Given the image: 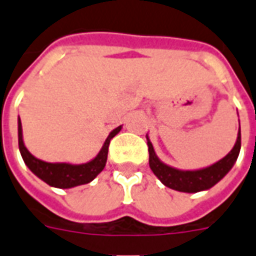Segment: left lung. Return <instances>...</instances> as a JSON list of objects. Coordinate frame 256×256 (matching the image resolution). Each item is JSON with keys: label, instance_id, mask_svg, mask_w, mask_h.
<instances>
[{"label": "left lung", "instance_id": "1", "mask_svg": "<svg viewBox=\"0 0 256 256\" xmlns=\"http://www.w3.org/2000/svg\"><path fill=\"white\" fill-rule=\"evenodd\" d=\"M146 138H147L150 152V167L154 174L164 186L176 192H184V193H198L202 190L210 189L217 182H220L236 163L240 147H242V135H240L239 126L234 148L218 162L213 163L208 167H204V168H198V170H180V168L163 163L155 154L148 135H146Z\"/></svg>", "mask_w": 256, "mask_h": 256}]
</instances>
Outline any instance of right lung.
<instances>
[{"label":"right lung","mask_w":256,"mask_h":256,"mask_svg":"<svg viewBox=\"0 0 256 256\" xmlns=\"http://www.w3.org/2000/svg\"><path fill=\"white\" fill-rule=\"evenodd\" d=\"M17 126H18V148H20L21 156L24 159V163L26 164V167L38 178L44 180L47 185L58 188V189H71V188L92 182L104 170V167L106 164L109 143L121 130L120 126L114 128L108 135L106 140L104 142L102 147L100 150V152L92 160L86 163H80V164H72V163L66 162H46V160H42L39 158L34 156L28 151L26 144H24L20 117H18V121H17Z\"/></svg>","instance_id":"add662e5"}]
</instances>
